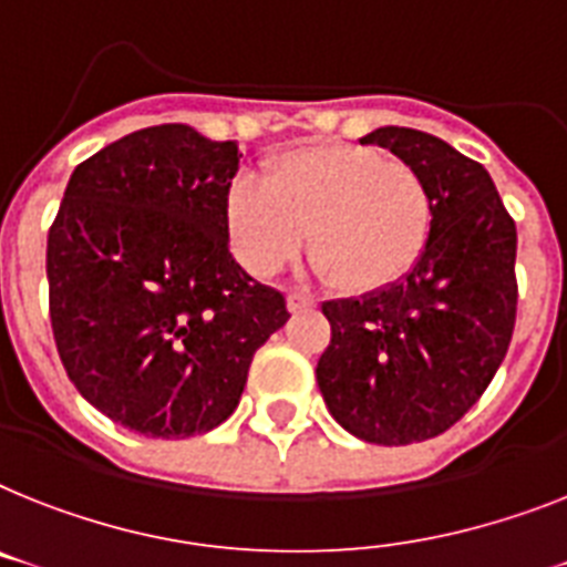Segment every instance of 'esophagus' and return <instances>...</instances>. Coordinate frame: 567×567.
<instances>
[{"mask_svg": "<svg viewBox=\"0 0 567 567\" xmlns=\"http://www.w3.org/2000/svg\"><path fill=\"white\" fill-rule=\"evenodd\" d=\"M287 307H289V312L312 310V307H316V298H310L307 292H289L287 295Z\"/></svg>", "mask_w": 567, "mask_h": 567, "instance_id": "esophagus-1", "label": "esophagus"}]
</instances>
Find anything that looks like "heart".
<instances>
[{
    "label": "heart",
    "mask_w": 567,
    "mask_h": 567,
    "mask_svg": "<svg viewBox=\"0 0 567 567\" xmlns=\"http://www.w3.org/2000/svg\"><path fill=\"white\" fill-rule=\"evenodd\" d=\"M266 185L237 176L226 231L249 272L275 275L310 231L312 264L341 292H377L420 264L432 237V194L409 162L364 144H310L266 165Z\"/></svg>",
    "instance_id": "heart-1"
}]
</instances>
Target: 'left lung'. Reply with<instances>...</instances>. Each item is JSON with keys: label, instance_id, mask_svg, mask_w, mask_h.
<instances>
[{"label": "left lung", "instance_id": "1", "mask_svg": "<svg viewBox=\"0 0 567 567\" xmlns=\"http://www.w3.org/2000/svg\"><path fill=\"white\" fill-rule=\"evenodd\" d=\"M409 162L432 194L420 264L362 298L324 301L318 388L341 429L379 446L437 437L481 400L516 327V223L484 165L437 135L379 126L362 138Z\"/></svg>", "mask_w": 567, "mask_h": 567}]
</instances>
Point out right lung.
Wrapping results in <instances>:
<instances>
[{"instance_id":"obj_1","label":"right lung","mask_w":567,"mask_h":567,"mask_svg":"<svg viewBox=\"0 0 567 567\" xmlns=\"http://www.w3.org/2000/svg\"><path fill=\"white\" fill-rule=\"evenodd\" d=\"M234 142L147 126L74 167L49 231L58 353L101 414L144 437H194L240 402L287 298L228 251Z\"/></svg>"}]
</instances>
